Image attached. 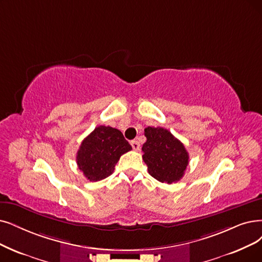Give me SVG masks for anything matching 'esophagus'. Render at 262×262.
Wrapping results in <instances>:
<instances>
[{"mask_svg":"<svg viewBox=\"0 0 262 262\" xmlns=\"http://www.w3.org/2000/svg\"><path fill=\"white\" fill-rule=\"evenodd\" d=\"M131 146H132L133 150H135V151H139L141 148L140 143L138 141H131Z\"/></svg>","mask_w":262,"mask_h":262,"instance_id":"1","label":"esophagus"}]
</instances>
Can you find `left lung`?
Here are the masks:
<instances>
[{
    "instance_id": "8db88e82",
    "label": "left lung",
    "mask_w": 262,
    "mask_h": 262,
    "mask_svg": "<svg viewBox=\"0 0 262 262\" xmlns=\"http://www.w3.org/2000/svg\"><path fill=\"white\" fill-rule=\"evenodd\" d=\"M146 142L143 144V160L147 164L148 173L161 183L172 184L184 176L189 163L184 144L166 129L147 127Z\"/></svg>"
}]
</instances>
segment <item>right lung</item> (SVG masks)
Instances as JSON below:
<instances>
[{"mask_svg": "<svg viewBox=\"0 0 262 262\" xmlns=\"http://www.w3.org/2000/svg\"><path fill=\"white\" fill-rule=\"evenodd\" d=\"M131 149L118 129L99 125L81 142L76 162L87 180L98 182L108 177L121 155Z\"/></svg>", "mask_w": 262, "mask_h": 262, "instance_id": "1", "label": "right lung"}]
</instances>
